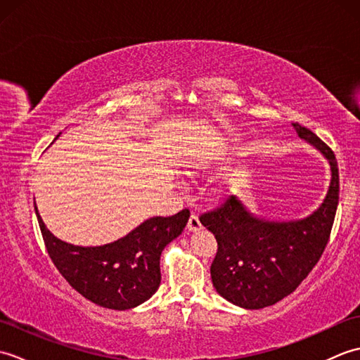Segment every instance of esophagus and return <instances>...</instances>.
I'll use <instances>...</instances> for the list:
<instances>
[{"instance_id": "esophagus-1", "label": "esophagus", "mask_w": 360, "mask_h": 360, "mask_svg": "<svg viewBox=\"0 0 360 360\" xmlns=\"http://www.w3.org/2000/svg\"><path fill=\"white\" fill-rule=\"evenodd\" d=\"M187 229H188V232H198V231H201V229H202V224H201L200 218H198L196 215H192V217H190L188 223H187Z\"/></svg>"}]
</instances>
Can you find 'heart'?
I'll return each instance as SVG.
<instances>
[{
  "label": "heart",
  "instance_id": "b5f03b06",
  "mask_svg": "<svg viewBox=\"0 0 360 360\" xmlns=\"http://www.w3.org/2000/svg\"><path fill=\"white\" fill-rule=\"evenodd\" d=\"M205 164H207V162H195V164L192 165V168H188V173H195L196 170H200L201 167H204Z\"/></svg>",
  "mask_w": 360,
  "mask_h": 360
}]
</instances>
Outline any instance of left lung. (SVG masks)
<instances>
[{"label": "left lung", "mask_w": 360, "mask_h": 360, "mask_svg": "<svg viewBox=\"0 0 360 360\" xmlns=\"http://www.w3.org/2000/svg\"><path fill=\"white\" fill-rule=\"evenodd\" d=\"M298 137L319 150L331 168L323 202L307 218L271 221L254 215L231 196L200 221L215 235L210 266L217 292L236 307L262 309L294 292L322 257L339 204V167L333 150L311 129L292 124Z\"/></svg>", "instance_id": "left-lung-1"}]
</instances>
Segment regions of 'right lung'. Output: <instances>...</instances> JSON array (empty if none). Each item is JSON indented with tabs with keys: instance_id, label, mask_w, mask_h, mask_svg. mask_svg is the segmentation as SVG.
Masks as SVG:
<instances>
[{
	"instance_id": "add662e5",
	"label": "right lung",
	"mask_w": 360,
	"mask_h": 360,
	"mask_svg": "<svg viewBox=\"0 0 360 360\" xmlns=\"http://www.w3.org/2000/svg\"><path fill=\"white\" fill-rule=\"evenodd\" d=\"M34 207L46 249L58 272L89 302L116 311L139 307L156 292L160 285V254L182 233L190 218L188 209L173 217H155L117 241L83 248L53 236L35 202Z\"/></svg>"
}]
</instances>
